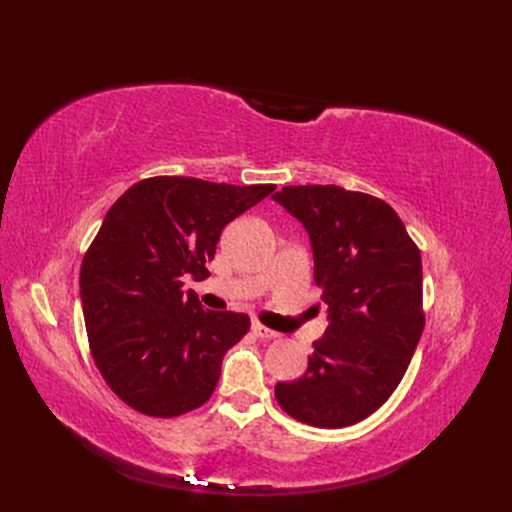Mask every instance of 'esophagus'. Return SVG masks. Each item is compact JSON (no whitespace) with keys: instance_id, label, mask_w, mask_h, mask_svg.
I'll list each match as a JSON object with an SVG mask.
<instances>
[{"instance_id":"esophagus-1","label":"esophagus","mask_w":512,"mask_h":512,"mask_svg":"<svg viewBox=\"0 0 512 512\" xmlns=\"http://www.w3.org/2000/svg\"><path fill=\"white\" fill-rule=\"evenodd\" d=\"M252 331H254V335H258V337H262V339H275V337H280V333H275L273 329H267L265 324H260V322H254V324H252Z\"/></svg>"}]
</instances>
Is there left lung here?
Returning <instances> with one entry per match:
<instances>
[{"mask_svg":"<svg viewBox=\"0 0 512 512\" xmlns=\"http://www.w3.org/2000/svg\"><path fill=\"white\" fill-rule=\"evenodd\" d=\"M273 198L307 230L329 314L307 371L275 384V399L312 427L354 425L393 395L423 335L421 250L376 196L286 185Z\"/></svg>","mask_w":512,"mask_h":512,"instance_id":"1","label":"left lung"}]
</instances>
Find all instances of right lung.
Returning a JSON list of instances; mask_svg holds the SVG:
<instances>
[{
  "label": "right lung",
  "instance_id": "right-lung-1",
  "mask_svg": "<svg viewBox=\"0 0 512 512\" xmlns=\"http://www.w3.org/2000/svg\"><path fill=\"white\" fill-rule=\"evenodd\" d=\"M273 190L149 177L108 209L83 258L81 301L91 356L123 404L175 418L213 395L250 316L203 309L183 282L209 277L224 226Z\"/></svg>",
  "mask_w": 512,
  "mask_h": 512
}]
</instances>
